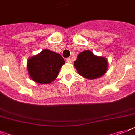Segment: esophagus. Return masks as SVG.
Here are the masks:
<instances>
[{
	"label": "esophagus",
	"mask_w": 135,
	"mask_h": 135,
	"mask_svg": "<svg viewBox=\"0 0 135 135\" xmlns=\"http://www.w3.org/2000/svg\"><path fill=\"white\" fill-rule=\"evenodd\" d=\"M66 61H67L68 63H71V62H72V61H71V59L69 58V57L66 59Z\"/></svg>",
	"instance_id": "34e87169"
}]
</instances>
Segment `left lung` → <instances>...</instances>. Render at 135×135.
Segmentation results:
<instances>
[{
    "label": "left lung",
    "instance_id": "8db88e82",
    "mask_svg": "<svg viewBox=\"0 0 135 135\" xmlns=\"http://www.w3.org/2000/svg\"><path fill=\"white\" fill-rule=\"evenodd\" d=\"M108 66L106 57L94 55L90 50L80 53L74 62V66L78 73L88 80H94L104 75L108 70Z\"/></svg>",
    "mask_w": 135,
    "mask_h": 135
}]
</instances>
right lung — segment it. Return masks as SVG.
Returning <instances> with one entry per match:
<instances>
[{
    "mask_svg": "<svg viewBox=\"0 0 135 135\" xmlns=\"http://www.w3.org/2000/svg\"><path fill=\"white\" fill-rule=\"evenodd\" d=\"M64 64L65 61L60 54L49 49H43L40 54L29 58L27 68L33 81L48 84L56 79Z\"/></svg>",
    "mask_w": 135,
    "mask_h": 135,
    "instance_id": "1",
    "label": "right lung"
}]
</instances>
